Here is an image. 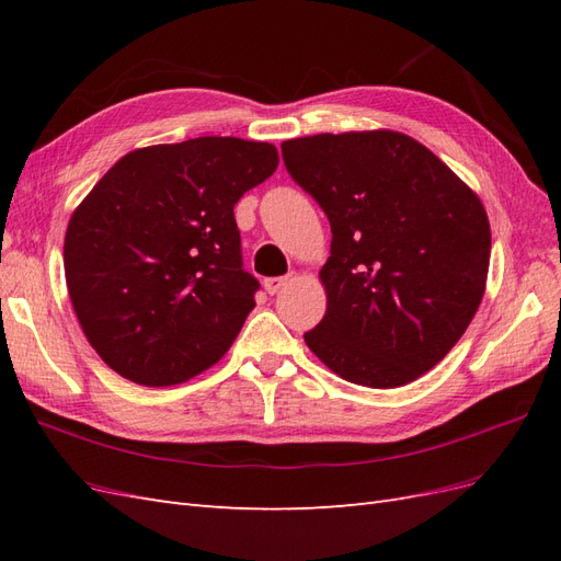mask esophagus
<instances>
[{
	"instance_id": "obj_1",
	"label": "esophagus",
	"mask_w": 561,
	"mask_h": 561,
	"mask_svg": "<svg viewBox=\"0 0 561 561\" xmlns=\"http://www.w3.org/2000/svg\"><path fill=\"white\" fill-rule=\"evenodd\" d=\"M287 283H290V278H266L264 280V290L268 293V295H276V293H280L283 290V287L287 285Z\"/></svg>"
}]
</instances>
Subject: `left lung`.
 <instances>
[{
	"label": "left lung",
	"mask_w": 561,
	"mask_h": 561,
	"mask_svg": "<svg viewBox=\"0 0 561 561\" xmlns=\"http://www.w3.org/2000/svg\"><path fill=\"white\" fill-rule=\"evenodd\" d=\"M280 149L332 227L320 268L328 311L304 342L351 383L423 377L484 297L491 229L480 196L398 130L320 133Z\"/></svg>",
	"instance_id": "8db88e82"
}]
</instances>
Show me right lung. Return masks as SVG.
Segmentation results:
<instances>
[{
	"label": "right lung",
	"instance_id": "right-lung-1",
	"mask_svg": "<svg viewBox=\"0 0 561 561\" xmlns=\"http://www.w3.org/2000/svg\"><path fill=\"white\" fill-rule=\"evenodd\" d=\"M276 168L268 142L151 145L118 159L75 208L67 293L116 375L175 386L229 351L260 287L243 268L233 206Z\"/></svg>",
	"mask_w": 561,
	"mask_h": 561
}]
</instances>
